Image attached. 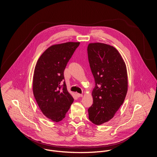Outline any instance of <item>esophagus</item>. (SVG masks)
Wrapping results in <instances>:
<instances>
[{
  "instance_id": "34e87169",
  "label": "esophagus",
  "mask_w": 157,
  "mask_h": 157,
  "mask_svg": "<svg viewBox=\"0 0 157 157\" xmlns=\"http://www.w3.org/2000/svg\"><path fill=\"white\" fill-rule=\"evenodd\" d=\"M80 93H81L80 92H78V94H80Z\"/></svg>"
}]
</instances>
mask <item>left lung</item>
<instances>
[{"instance_id": "1", "label": "left lung", "mask_w": 157, "mask_h": 157, "mask_svg": "<svg viewBox=\"0 0 157 157\" xmlns=\"http://www.w3.org/2000/svg\"><path fill=\"white\" fill-rule=\"evenodd\" d=\"M79 45L78 42L53 44L43 53L35 66L33 95L42 113L54 122L65 117L74 101L62 81L66 64Z\"/></svg>"}]
</instances>
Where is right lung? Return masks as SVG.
I'll return each mask as SVG.
<instances>
[{
	"mask_svg": "<svg viewBox=\"0 0 157 157\" xmlns=\"http://www.w3.org/2000/svg\"><path fill=\"white\" fill-rule=\"evenodd\" d=\"M88 59L95 80L93 105L89 119L101 125L113 118L123 104L128 89L125 64L113 46L101 43L89 44Z\"/></svg>",
	"mask_w": 157,
	"mask_h": 157,
	"instance_id": "1",
	"label": "right lung"
}]
</instances>
